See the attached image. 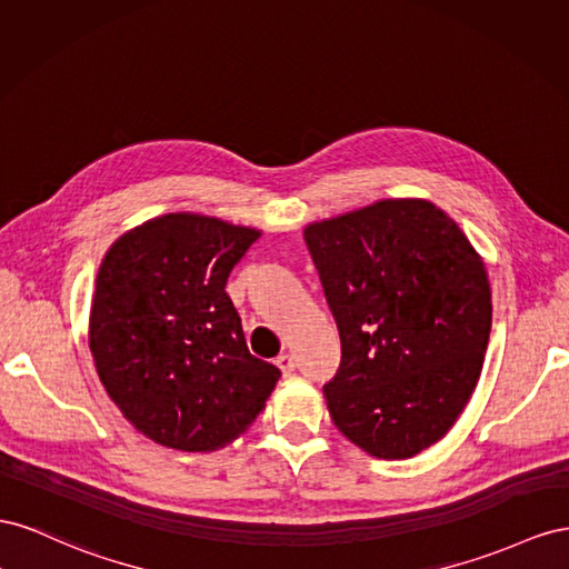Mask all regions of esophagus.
<instances>
[{
    "instance_id": "1",
    "label": "esophagus",
    "mask_w": 569,
    "mask_h": 569,
    "mask_svg": "<svg viewBox=\"0 0 569 569\" xmlns=\"http://www.w3.org/2000/svg\"><path fill=\"white\" fill-rule=\"evenodd\" d=\"M276 367H279L281 371H283V377H290L296 371V360H293V355H288V352H281L279 357H276Z\"/></svg>"
}]
</instances>
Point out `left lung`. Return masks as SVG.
<instances>
[{"label": "left lung", "mask_w": 569, "mask_h": 569, "mask_svg": "<svg viewBox=\"0 0 569 569\" xmlns=\"http://www.w3.org/2000/svg\"><path fill=\"white\" fill-rule=\"evenodd\" d=\"M340 333L323 383L333 425L383 460L456 425L481 375L491 288L458 223L425 200H381L305 229Z\"/></svg>", "instance_id": "left-lung-1"}]
</instances>
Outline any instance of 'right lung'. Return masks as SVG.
Returning <instances> with one entry per match:
<instances>
[{
  "label": "right lung",
  "mask_w": 569,
  "mask_h": 569,
  "mask_svg": "<svg viewBox=\"0 0 569 569\" xmlns=\"http://www.w3.org/2000/svg\"><path fill=\"white\" fill-rule=\"evenodd\" d=\"M259 231L164 214L123 233L97 273L90 350L131 425L176 450L231 443L281 371L246 343L226 281Z\"/></svg>",
  "instance_id": "obj_1"
}]
</instances>
